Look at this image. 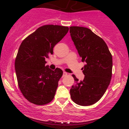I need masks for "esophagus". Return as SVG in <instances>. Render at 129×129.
I'll return each instance as SVG.
<instances>
[{"label": "esophagus", "mask_w": 129, "mask_h": 129, "mask_svg": "<svg viewBox=\"0 0 129 129\" xmlns=\"http://www.w3.org/2000/svg\"><path fill=\"white\" fill-rule=\"evenodd\" d=\"M67 73H66V72H63V76H67Z\"/></svg>", "instance_id": "34e87169"}]
</instances>
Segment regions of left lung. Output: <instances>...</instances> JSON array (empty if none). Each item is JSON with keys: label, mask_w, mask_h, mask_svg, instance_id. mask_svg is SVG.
<instances>
[{"label": "left lung", "mask_w": 129, "mask_h": 129, "mask_svg": "<svg viewBox=\"0 0 129 129\" xmlns=\"http://www.w3.org/2000/svg\"><path fill=\"white\" fill-rule=\"evenodd\" d=\"M70 33L82 62L85 75L79 81L72 76L75 84L70 93L74 103L82 106H91L101 98L110 84L112 75V56L104 41L82 26H70Z\"/></svg>", "instance_id": "1"}]
</instances>
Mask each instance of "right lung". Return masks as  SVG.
I'll return each mask as SVG.
<instances>
[{
  "mask_svg": "<svg viewBox=\"0 0 129 129\" xmlns=\"http://www.w3.org/2000/svg\"><path fill=\"white\" fill-rule=\"evenodd\" d=\"M69 29L67 26L46 25L38 28L20 44L14 66L20 90L30 103L41 106L54 98L63 72L45 66V58L53 54L54 47Z\"/></svg>",
  "mask_w": 129,
  "mask_h": 129,
  "instance_id": "right-lung-1",
  "label": "right lung"
}]
</instances>
